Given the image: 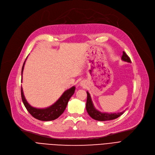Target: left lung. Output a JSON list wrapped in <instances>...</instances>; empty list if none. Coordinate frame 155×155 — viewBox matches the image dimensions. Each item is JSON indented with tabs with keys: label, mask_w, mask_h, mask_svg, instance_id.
Listing matches in <instances>:
<instances>
[{
	"label": "left lung",
	"mask_w": 155,
	"mask_h": 155,
	"mask_svg": "<svg viewBox=\"0 0 155 155\" xmlns=\"http://www.w3.org/2000/svg\"><path fill=\"white\" fill-rule=\"evenodd\" d=\"M122 60L124 61L131 63V60H130L129 57L127 55V54L123 51V56H122ZM87 103H86V109L92 119L99 120V121H105V120H110L115 119L119 116H120L122 114H123L125 110L121 112H117V113H106V112H101L97 110L94 105L93 104V102L91 99V97L90 94L88 92H87Z\"/></svg>",
	"instance_id": "obj_1"
}]
</instances>
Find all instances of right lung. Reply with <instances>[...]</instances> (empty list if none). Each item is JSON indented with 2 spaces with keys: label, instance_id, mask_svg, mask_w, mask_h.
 I'll use <instances>...</instances> for the list:
<instances>
[{
  "label": "right lung",
  "instance_id": "right-lung-1",
  "mask_svg": "<svg viewBox=\"0 0 155 155\" xmlns=\"http://www.w3.org/2000/svg\"><path fill=\"white\" fill-rule=\"evenodd\" d=\"M25 61H24L22 68V71H21L22 76V72L24 70V64H25ZM75 91V87L73 86L71 87L66 91H64V93L62 94V95L60 97L59 99L54 104L51 105L50 107L45 108V109H37V108L32 107L31 105H30L29 103L27 102L26 99H25V97L24 95L22 87H21V98H22V101L23 102L24 106H25L28 111L30 113V114L32 117H34L35 118L40 120L49 121V120H54L62 114L63 112L64 111L65 109L67 107V104L70 99V97L73 95V94H74Z\"/></svg>",
  "mask_w": 155,
  "mask_h": 155
}]
</instances>
